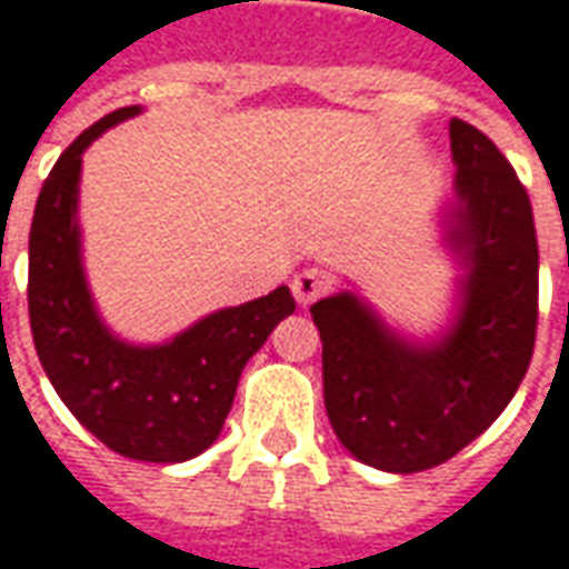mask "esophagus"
<instances>
[{"mask_svg": "<svg viewBox=\"0 0 569 569\" xmlns=\"http://www.w3.org/2000/svg\"><path fill=\"white\" fill-rule=\"evenodd\" d=\"M330 288V278L321 269H303L300 276L291 281V291L300 306H312L321 293Z\"/></svg>", "mask_w": 569, "mask_h": 569, "instance_id": "1", "label": "esophagus"}]
</instances>
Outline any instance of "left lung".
Returning a JSON list of instances; mask_svg holds the SVG:
<instances>
[{
    "label": "left lung",
    "instance_id": "1",
    "mask_svg": "<svg viewBox=\"0 0 569 569\" xmlns=\"http://www.w3.org/2000/svg\"><path fill=\"white\" fill-rule=\"evenodd\" d=\"M450 156L457 174L438 227L459 276L445 328L405 333L356 291L309 309L333 435L392 475L457 457L506 410L533 356L539 248L527 189L462 119H450Z\"/></svg>",
    "mask_w": 569,
    "mask_h": 569
}]
</instances>
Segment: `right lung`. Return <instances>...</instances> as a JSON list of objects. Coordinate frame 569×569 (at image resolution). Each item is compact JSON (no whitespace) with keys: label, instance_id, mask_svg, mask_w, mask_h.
Instances as JSON below:
<instances>
[{"label":"right lung","instance_id":"right-lung-1","mask_svg":"<svg viewBox=\"0 0 569 569\" xmlns=\"http://www.w3.org/2000/svg\"><path fill=\"white\" fill-rule=\"evenodd\" d=\"M137 112L122 107L82 131L42 183L30 227V328L54 392L88 432L128 459L187 462L220 438L241 370L297 303L281 284L164 342L124 340L103 321L82 263V156Z\"/></svg>","mask_w":569,"mask_h":569}]
</instances>
